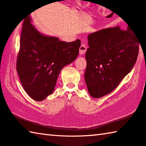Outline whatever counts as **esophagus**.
<instances>
[{
	"label": "esophagus",
	"mask_w": 146,
	"mask_h": 146,
	"mask_svg": "<svg viewBox=\"0 0 146 146\" xmlns=\"http://www.w3.org/2000/svg\"><path fill=\"white\" fill-rule=\"evenodd\" d=\"M86 49H87V47H86V45L85 43H81V46L80 47V53L81 54H84L86 52Z\"/></svg>",
	"instance_id": "esophagus-1"
}]
</instances>
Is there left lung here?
<instances>
[{
	"instance_id": "8db88e82",
	"label": "left lung",
	"mask_w": 146,
	"mask_h": 146,
	"mask_svg": "<svg viewBox=\"0 0 146 146\" xmlns=\"http://www.w3.org/2000/svg\"><path fill=\"white\" fill-rule=\"evenodd\" d=\"M88 41L85 80L90 95L99 98L113 92L131 72L140 42L129 27L119 26L91 33Z\"/></svg>"
}]
</instances>
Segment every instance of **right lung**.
<instances>
[{
  "instance_id": "obj_1",
  "label": "right lung",
  "mask_w": 146,
  "mask_h": 146,
  "mask_svg": "<svg viewBox=\"0 0 146 146\" xmlns=\"http://www.w3.org/2000/svg\"><path fill=\"white\" fill-rule=\"evenodd\" d=\"M20 43L17 70L20 82L31 98L42 101L53 92L63 66L78 57L81 41L66 42L43 35L29 15L23 22Z\"/></svg>"
}]
</instances>
